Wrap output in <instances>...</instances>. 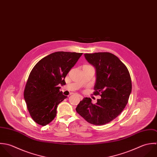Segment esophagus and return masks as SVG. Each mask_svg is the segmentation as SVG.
I'll return each instance as SVG.
<instances>
[{
    "label": "esophagus",
    "instance_id": "1",
    "mask_svg": "<svg viewBox=\"0 0 157 157\" xmlns=\"http://www.w3.org/2000/svg\"><path fill=\"white\" fill-rule=\"evenodd\" d=\"M78 98H80V100H82V99H83V96H81V95H78Z\"/></svg>",
    "mask_w": 157,
    "mask_h": 157
}]
</instances>
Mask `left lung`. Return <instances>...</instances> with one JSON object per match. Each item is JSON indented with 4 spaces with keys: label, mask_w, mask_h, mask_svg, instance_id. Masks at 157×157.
I'll use <instances>...</instances> for the list:
<instances>
[{
    "label": "left lung",
    "mask_w": 157,
    "mask_h": 157,
    "mask_svg": "<svg viewBox=\"0 0 157 157\" xmlns=\"http://www.w3.org/2000/svg\"><path fill=\"white\" fill-rule=\"evenodd\" d=\"M96 70L94 95H100L97 103L85 98L76 111L87 122L96 125L106 124L117 117L125 108L132 91V80L125 65L109 52L84 54Z\"/></svg>",
    "instance_id": "left-lung-1"
}]
</instances>
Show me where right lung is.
I'll return each instance as SVG.
<instances>
[{
	"instance_id": "obj_1",
	"label": "right lung",
	"mask_w": 157,
	"mask_h": 157,
	"mask_svg": "<svg viewBox=\"0 0 157 157\" xmlns=\"http://www.w3.org/2000/svg\"><path fill=\"white\" fill-rule=\"evenodd\" d=\"M82 53L56 52L39 61L32 69L24 93L33 120L42 126L55 117L58 104L67 98L59 91L64 78Z\"/></svg>"
}]
</instances>
